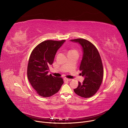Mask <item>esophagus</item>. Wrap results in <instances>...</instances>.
<instances>
[{"label": "esophagus", "mask_w": 128, "mask_h": 128, "mask_svg": "<svg viewBox=\"0 0 128 128\" xmlns=\"http://www.w3.org/2000/svg\"><path fill=\"white\" fill-rule=\"evenodd\" d=\"M64 80H65V81H70V80H71V79L67 78H64Z\"/></svg>", "instance_id": "1"}]
</instances>
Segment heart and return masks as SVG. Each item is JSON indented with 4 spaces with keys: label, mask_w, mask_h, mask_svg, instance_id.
<instances>
[{
    "label": "heart",
    "mask_w": 128,
    "mask_h": 128,
    "mask_svg": "<svg viewBox=\"0 0 128 128\" xmlns=\"http://www.w3.org/2000/svg\"><path fill=\"white\" fill-rule=\"evenodd\" d=\"M69 52H77V51L76 50H70Z\"/></svg>",
    "instance_id": "b5f03b06"
}]
</instances>
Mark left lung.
Masks as SVG:
<instances>
[{
    "instance_id": "obj_1",
    "label": "left lung",
    "mask_w": 128,
    "mask_h": 128,
    "mask_svg": "<svg viewBox=\"0 0 128 128\" xmlns=\"http://www.w3.org/2000/svg\"><path fill=\"white\" fill-rule=\"evenodd\" d=\"M80 44L82 50V57L80 70L84 78L82 82H78L74 92L83 98L95 95L99 88L103 78V68L99 53L95 46L89 41L82 38L70 40Z\"/></svg>"
}]
</instances>
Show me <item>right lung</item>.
<instances>
[{
    "label": "right lung",
    "instance_id": "add662e5",
    "mask_svg": "<svg viewBox=\"0 0 128 128\" xmlns=\"http://www.w3.org/2000/svg\"><path fill=\"white\" fill-rule=\"evenodd\" d=\"M65 42L48 40L36 46L32 50L27 67L28 80L38 94L49 97L57 93L64 83L61 78L48 76L56 54Z\"/></svg>",
    "mask_w": 128,
    "mask_h": 128
}]
</instances>
